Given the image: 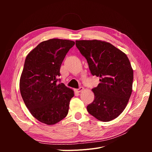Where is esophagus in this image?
<instances>
[{"label": "esophagus", "mask_w": 152, "mask_h": 152, "mask_svg": "<svg viewBox=\"0 0 152 152\" xmlns=\"http://www.w3.org/2000/svg\"><path fill=\"white\" fill-rule=\"evenodd\" d=\"M84 90V87H80V88H79V89H76V91L77 92V93H80V92H82V91Z\"/></svg>", "instance_id": "1"}]
</instances>
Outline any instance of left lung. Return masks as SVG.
Listing matches in <instances>:
<instances>
[{
  "instance_id": "1",
  "label": "left lung",
  "mask_w": 152,
  "mask_h": 152,
  "mask_svg": "<svg viewBox=\"0 0 152 152\" xmlns=\"http://www.w3.org/2000/svg\"><path fill=\"white\" fill-rule=\"evenodd\" d=\"M93 75L100 83L92 91L93 102L87 112L98 120L111 121L126 108L132 91L133 70L127 55L114 45L99 40H76Z\"/></svg>"
}]
</instances>
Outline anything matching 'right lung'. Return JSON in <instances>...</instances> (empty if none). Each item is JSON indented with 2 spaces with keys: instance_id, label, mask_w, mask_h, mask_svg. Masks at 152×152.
<instances>
[{
  "instance_id": "right-lung-1",
  "label": "right lung",
  "mask_w": 152,
  "mask_h": 152,
  "mask_svg": "<svg viewBox=\"0 0 152 152\" xmlns=\"http://www.w3.org/2000/svg\"><path fill=\"white\" fill-rule=\"evenodd\" d=\"M74 41L52 39L28 54L20 80L22 98L32 116L50 126L66 117L74 92L58 83L60 67Z\"/></svg>"
}]
</instances>
